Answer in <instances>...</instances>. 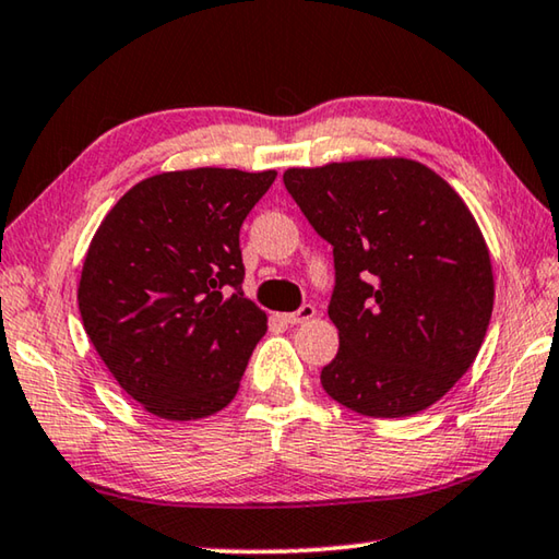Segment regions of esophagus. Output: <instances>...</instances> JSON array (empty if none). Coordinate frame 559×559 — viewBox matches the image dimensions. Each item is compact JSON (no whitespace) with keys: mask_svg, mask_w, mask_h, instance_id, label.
Returning a JSON list of instances; mask_svg holds the SVG:
<instances>
[{"mask_svg":"<svg viewBox=\"0 0 559 559\" xmlns=\"http://www.w3.org/2000/svg\"><path fill=\"white\" fill-rule=\"evenodd\" d=\"M313 318H316V308H313V306H302V308L296 310V313L283 316V320H286V323H290V325L308 323V320H313Z\"/></svg>","mask_w":559,"mask_h":559,"instance_id":"34e87169","label":"esophagus"}]
</instances>
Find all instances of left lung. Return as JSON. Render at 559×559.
Here are the masks:
<instances>
[{"instance_id":"left-lung-1","label":"left lung","mask_w":559,"mask_h":559,"mask_svg":"<svg viewBox=\"0 0 559 559\" xmlns=\"http://www.w3.org/2000/svg\"><path fill=\"white\" fill-rule=\"evenodd\" d=\"M283 185L333 243L340 349L323 390L374 419L429 409L466 374L493 313L490 251L466 202L409 157L288 167Z\"/></svg>"}]
</instances>
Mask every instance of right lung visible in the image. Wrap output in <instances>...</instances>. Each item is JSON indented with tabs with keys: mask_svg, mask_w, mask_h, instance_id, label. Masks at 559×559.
I'll list each match as a JSON object with an SVG mask.
<instances>
[{
	"mask_svg": "<svg viewBox=\"0 0 559 559\" xmlns=\"http://www.w3.org/2000/svg\"><path fill=\"white\" fill-rule=\"evenodd\" d=\"M276 179L194 167L130 187L83 259L79 310L108 372L145 412L197 421L222 412L269 318L243 298L239 229Z\"/></svg>",
	"mask_w": 559,
	"mask_h": 559,
	"instance_id": "add662e5",
	"label": "right lung"
}]
</instances>
